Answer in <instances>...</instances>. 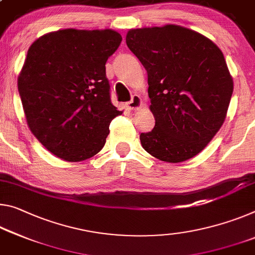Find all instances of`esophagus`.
Masks as SVG:
<instances>
[{"mask_svg":"<svg viewBox=\"0 0 255 255\" xmlns=\"http://www.w3.org/2000/svg\"><path fill=\"white\" fill-rule=\"evenodd\" d=\"M142 107V99H140L139 95H132L131 100L127 103V108L130 109V110H137Z\"/></svg>","mask_w":255,"mask_h":255,"instance_id":"1","label":"esophagus"}]
</instances>
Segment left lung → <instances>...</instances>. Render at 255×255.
Listing matches in <instances>:
<instances>
[{"mask_svg": "<svg viewBox=\"0 0 255 255\" xmlns=\"http://www.w3.org/2000/svg\"><path fill=\"white\" fill-rule=\"evenodd\" d=\"M126 43L147 72L155 126L139 136L143 148L165 162H183L203 149L224 124L234 84L212 40L188 28L130 29Z\"/></svg>", "mask_w": 255, "mask_h": 255, "instance_id": "left-lung-1", "label": "left lung"}]
</instances>
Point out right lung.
Here are the masks:
<instances>
[{
	"mask_svg": "<svg viewBox=\"0 0 255 255\" xmlns=\"http://www.w3.org/2000/svg\"><path fill=\"white\" fill-rule=\"evenodd\" d=\"M123 37L112 29H62L31 44L18 77L30 131L47 151L70 162L103 148L112 119L106 63Z\"/></svg>",
	"mask_w": 255,
	"mask_h": 255,
	"instance_id": "obj_1",
	"label": "right lung"
}]
</instances>
